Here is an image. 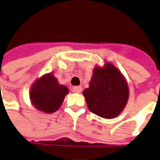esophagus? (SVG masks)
<instances>
[{
  "instance_id": "1",
  "label": "esophagus",
  "mask_w": 160,
  "mask_h": 160,
  "mask_svg": "<svg viewBox=\"0 0 160 160\" xmlns=\"http://www.w3.org/2000/svg\"><path fill=\"white\" fill-rule=\"evenodd\" d=\"M72 90L75 93H81L82 92V87L81 86H77V87H73Z\"/></svg>"
}]
</instances>
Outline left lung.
I'll return each mask as SVG.
<instances>
[{
	"mask_svg": "<svg viewBox=\"0 0 160 160\" xmlns=\"http://www.w3.org/2000/svg\"><path fill=\"white\" fill-rule=\"evenodd\" d=\"M83 96L88 110L102 118L118 116L127 105L129 88L124 76L111 63L93 69L89 87L84 89Z\"/></svg>",
	"mask_w": 160,
	"mask_h": 160,
	"instance_id": "obj_1",
	"label": "left lung"
}]
</instances>
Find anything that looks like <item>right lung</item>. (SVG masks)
Masks as SVG:
<instances>
[{
    "mask_svg": "<svg viewBox=\"0 0 160 160\" xmlns=\"http://www.w3.org/2000/svg\"><path fill=\"white\" fill-rule=\"evenodd\" d=\"M68 92L66 86L59 84L52 73H49L42 76L32 85L29 97L37 110L50 114L59 110Z\"/></svg>",
    "mask_w": 160,
    "mask_h": 160,
    "instance_id": "add662e5",
    "label": "right lung"
}]
</instances>
